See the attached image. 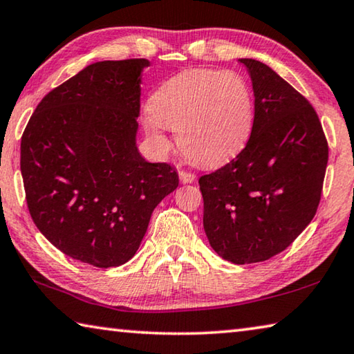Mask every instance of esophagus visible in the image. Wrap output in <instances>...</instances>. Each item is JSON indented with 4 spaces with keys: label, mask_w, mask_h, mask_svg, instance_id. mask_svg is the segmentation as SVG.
Here are the masks:
<instances>
[{
    "label": "esophagus",
    "mask_w": 354,
    "mask_h": 354,
    "mask_svg": "<svg viewBox=\"0 0 354 354\" xmlns=\"http://www.w3.org/2000/svg\"><path fill=\"white\" fill-rule=\"evenodd\" d=\"M179 181H181L183 184H190V183L195 181V175H194V173H190V171L181 170V171H179Z\"/></svg>",
    "instance_id": "obj_1"
}]
</instances>
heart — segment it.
Wrapping results in <instances>:
<instances>
[{
    "label": "heart",
    "mask_w": 354,
    "mask_h": 354,
    "mask_svg": "<svg viewBox=\"0 0 354 354\" xmlns=\"http://www.w3.org/2000/svg\"><path fill=\"white\" fill-rule=\"evenodd\" d=\"M145 129L159 149H169L164 129L178 134L190 160L217 165L247 143L253 127V95L234 71L185 70L149 98Z\"/></svg>",
    "instance_id": "obj_1"
}]
</instances>
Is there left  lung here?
<instances>
[{"mask_svg": "<svg viewBox=\"0 0 354 354\" xmlns=\"http://www.w3.org/2000/svg\"><path fill=\"white\" fill-rule=\"evenodd\" d=\"M239 62L253 84L251 136L231 162L198 183L209 243L223 259L242 266L284 251L314 218L328 142L301 93L266 64Z\"/></svg>", "mask_w": 354, "mask_h": 354, "instance_id": "1", "label": "left lung"}]
</instances>
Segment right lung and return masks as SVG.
Returning <instances> with one entry per match:
<instances>
[{
    "label": "right lung",
    "mask_w": 354,
    "mask_h": 354,
    "mask_svg": "<svg viewBox=\"0 0 354 354\" xmlns=\"http://www.w3.org/2000/svg\"><path fill=\"white\" fill-rule=\"evenodd\" d=\"M147 59L103 61L53 88L21 137L20 170L35 226L64 254L98 268L139 250L154 207L178 187L136 137Z\"/></svg>",
    "instance_id": "obj_1"
}]
</instances>
